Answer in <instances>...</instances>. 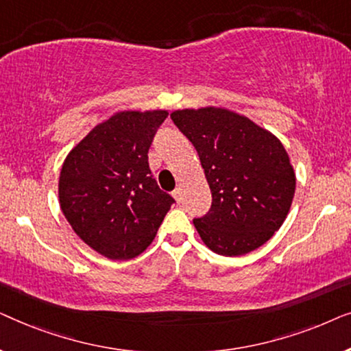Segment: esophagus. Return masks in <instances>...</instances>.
Segmentation results:
<instances>
[{
	"label": "esophagus",
	"instance_id": "1",
	"mask_svg": "<svg viewBox=\"0 0 351 351\" xmlns=\"http://www.w3.org/2000/svg\"><path fill=\"white\" fill-rule=\"evenodd\" d=\"M172 196H174V199L177 201V203H180V201H182V191H180V189H176L174 191H172Z\"/></svg>",
	"mask_w": 351,
	"mask_h": 351
}]
</instances>
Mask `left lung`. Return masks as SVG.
Masks as SVG:
<instances>
[{
	"label": "left lung",
	"instance_id": "obj_1",
	"mask_svg": "<svg viewBox=\"0 0 351 351\" xmlns=\"http://www.w3.org/2000/svg\"><path fill=\"white\" fill-rule=\"evenodd\" d=\"M171 119L198 152L213 193L209 213L193 219L206 246L227 257L261 247L294 198L295 174L282 143L225 108L177 110Z\"/></svg>",
	"mask_w": 351,
	"mask_h": 351
}]
</instances>
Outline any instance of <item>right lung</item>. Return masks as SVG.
Masks as SVG:
<instances>
[{
    "instance_id": "right-lung-1",
    "label": "right lung",
    "mask_w": 351,
    "mask_h": 351,
    "mask_svg": "<svg viewBox=\"0 0 351 351\" xmlns=\"http://www.w3.org/2000/svg\"><path fill=\"white\" fill-rule=\"evenodd\" d=\"M165 110L119 112L100 123L65 158L59 199L73 232L112 261L142 254L176 203L148 166Z\"/></svg>"
}]
</instances>
